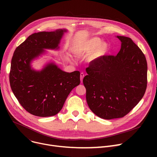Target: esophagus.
Here are the masks:
<instances>
[{
  "mask_svg": "<svg viewBox=\"0 0 157 157\" xmlns=\"http://www.w3.org/2000/svg\"><path fill=\"white\" fill-rule=\"evenodd\" d=\"M84 76H85L84 74H83V72H81V74H80V80H81V82L83 81V79Z\"/></svg>",
  "mask_w": 157,
  "mask_h": 157,
  "instance_id": "34e87169",
  "label": "esophagus"
}]
</instances>
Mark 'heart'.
<instances>
[{"label":"heart","instance_id":"obj_1","mask_svg":"<svg viewBox=\"0 0 157 157\" xmlns=\"http://www.w3.org/2000/svg\"><path fill=\"white\" fill-rule=\"evenodd\" d=\"M71 51L77 57H83L88 55L87 62L90 64H94L108 55L110 45L99 37H93L76 41L71 46Z\"/></svg>","mask_w":157,"mask_h":157}]
</instances>
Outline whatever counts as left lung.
Masks as SVG:
<instances>
[{
	"instance_id": "8db88e82",
	"label": "left lung",
	"mask_w": 157,
	"mask_h": 157,
	"mask_svg": "<svg viewBox=\"0 0 157 157\" xmlns=\"http://www.w3.org/2000/svg\"><path fill=\"white\" fill-rule=\"evenodd\" d=\"M117 37L121 43L117 55L90 65L83 80L90 109L105 120L128 113L142 99L147 86L144 55L130 37Z\"/></svg>"
}]
</instances>
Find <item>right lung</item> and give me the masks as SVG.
<instances>
[{
  "label": "right lung",
  "mask_w": 157,
  "mask_h": 157,
  "mask_svg": "<svg viewBox=\"0 0 157 157\" xmlns=\"http://www.w3.org/2000/svg\"><path fill=\"white\" fill-rule=\"evenodd\" d=\"M67 30L34 33L16 48L10 73L12 91L23 108L40 117H52L62 108L72 90L80 83V72L60 69L54 62L37 71L32 61L45 54V49H59L60 40Z\"/></svg>",
  "instance_id": "1"
}]
</instances>
